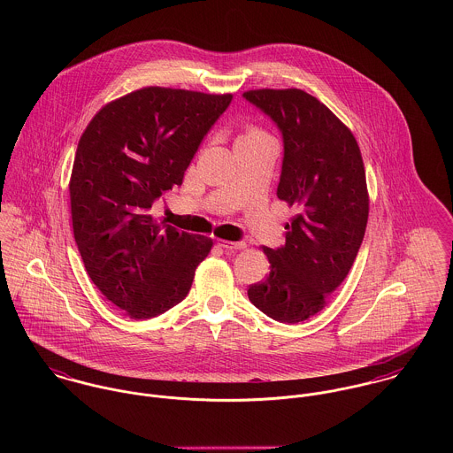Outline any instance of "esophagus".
<instances>
[{"instance_id":"obj_1","label":"esophagus","mask_w":453,"mask_h":453,"mask_svg":"<svg viewBox=\"0 0 453 453\" xmlns=\"http://www.w3.org/2000/svg\"><path fill=\"white\" fill-rule=\"evenodd\" d=\"M218 246L226 250V251H237V250H244L246 248L244 242H232V241H218Z\"/></svg>"}]
</instances>
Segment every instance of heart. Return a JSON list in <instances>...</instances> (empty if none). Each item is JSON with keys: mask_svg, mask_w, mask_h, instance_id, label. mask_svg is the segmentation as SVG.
<instances>
[{"mask_svg": "<svg viewBox=\"0 0 453 453\" xmlns=\"http://www.w3.org/2000/svg\"><path fill=\"white\" fill-rule=\"evenodd\" d=\"M253 134H259L258 129H248V132L244 135H253Z\"/></svg>", "mask_w": 453, "mask_h": 453, "instance_id": "heart-1", "label": "heart"}]
</instances>
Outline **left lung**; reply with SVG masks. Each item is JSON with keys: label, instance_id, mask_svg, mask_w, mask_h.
Wrapping results in <instances>:
<instances>
[{"label": "left lung", "instance_id": "left-lung-1", "mask_svg": "<svg viewBox=\"0 0 453 453\" xmlns=\"http://www.w3.org/2000/svg\"><path fill=\"white\" fill-rule=\"evenodd\" d=\"M242 96L282 132L277 196L298 211L286 225V244L263 246L270 272L248 296L279 323H302L323 311L361 248L370 211L361 150L349 127L300 88Z\"/></svg>", "mask_w": 453, "mask_h": 453}]
</instances>
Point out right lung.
<instances>
[{"label": "right lung", "instance_id": "right-lung-1", "mask_svg": "<svg viewBox=\"0 0 453 453\" xmlns=\"http://www.w3.org/2000/svg\"><path fill=\"white\" fill-rule=\"evenodd\" d=\"M232 94L144 87L103 106L83 130L69 180L73 234L97 289L132 319L180 303L212 248L150 209L183 183Z\"/></svg>", "mask_w": 453, "mask_h": 453}]
</instances>
